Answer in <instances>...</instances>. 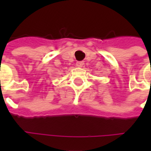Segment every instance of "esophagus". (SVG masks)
Segmentation results:
<instances>
[{"label": "esophagus", "mask_w": 151, "mask_h": 151, "mask_svg": "<svg viewBox=\"0 0 151 151\" xmlns=\"http://www.w3.org/2000/svg\"><path fill=\"white\" fill-rule=\"evenodd\" d=\"M84 65V61H78V62L76 63V65L78 66V67H82Z\"/></svg>", "instance_id": "obj_1"}]
</instances>
